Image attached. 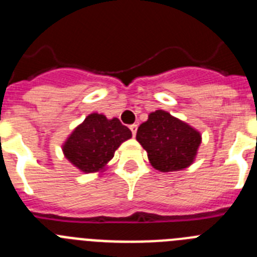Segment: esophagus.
I'll use <instances>...</instances> for the list:
<instances>
[{"instance_id": "esophagus-1", "label": "esophagus", "mask_w": 257, "mask_h": 257, "mask_svg": "<svg viewBox=\"0 0 257 257\" xmlns=\"http://www.w3.org/2000/svg\"><path fill=\"white\" fill-rule=\"evenodd\" d=\"M130 130H131V133H133V135L135 136L136 135V131H138V124H131Z\"/></svg>"}]
</instances>
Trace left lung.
<instances>
[{
    "label": "left lung",
    "instance_id": "8db88e82",
    "mask_svg": "<svg viewBox=\"0 0 257 257\" xmlns=\"http://www.w3.org/2000/svg\"><path fill=\"white\" fill-rule=\"evenodd\" d=\"M136 140L147 151L154 169L169 172L192 165L201 144V134L170 113L156 110L139 126Z\"/></svg>",
    "mask_w": 257,
    "mask_h": 257
}]
</instances>
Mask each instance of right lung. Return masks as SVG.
I'll list each match as a JSON object with an SVG mask.
<instances>
[{
    "mask_svg": "<svg viewBox=\"0 0 257 257\" xmlns=\"http://www.w3.org/2000/svg\"><path fill=\"white\" fill-rule=\"evenodd\" d=\"M131 136L130 128L118 118L108 119L105 115L92 113L76 127L63 145V152L68 161L90 174L103 170L118 147Z\"/></svg>",
    "mask_w": 257,
    "mask_h": 257,
    "instance_id": "right-lung-1",
    "label": "right lung"
}]
</instances>
